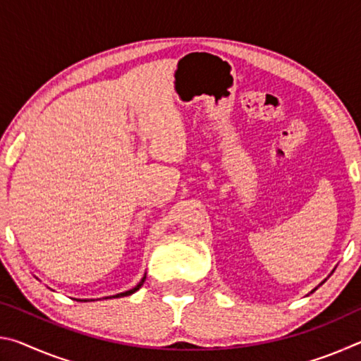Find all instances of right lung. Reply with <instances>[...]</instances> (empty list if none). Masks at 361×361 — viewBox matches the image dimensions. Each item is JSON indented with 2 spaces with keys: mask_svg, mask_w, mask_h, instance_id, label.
Here are the masks:
<instances>
[{
  "mask_svg": "<svg viewBox=\"0 0 361 361\" xmlns=\"http://www.w3.org/2000/svg\"><path fill=\"white\" fill-rule=\"evenodd\" d=\"M145 279H146V276L140 280L138 282V285L137 286H133L132 290H129V291H124V293H118V295H113V296H108V298H121V296H130V295H133V293H135L137 290H140L142 288V285H143V282H145ZM108 298H105V299H108ZM78 301H89V299H78ZM90 301H92V299H90Z\"/></svg>",
  "mask_w": 361,
  "mask_h": 361,
  "instance_id": "1",
  "label": "right lung"
}]
</instances>
